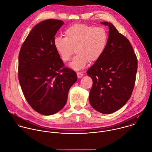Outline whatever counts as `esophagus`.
Instances as JSON below:
<instances>
[{
	"label": "esophagus",
	"mask_w": 152,
	"mask_h": 152,
	"mask_svg": "<svg viewBox=\"0 0 152 152\" xmlns=\"http://www.w3.org/2000/svg\"><path fill=\"white\" fill-rule=\"evenodd\" d=\"M77 77H78V78H81V77H82L83 76V73H82V72H78L77 73Z\"/></svg>",
	"instance_id": "34e87169"
}]
</instances>
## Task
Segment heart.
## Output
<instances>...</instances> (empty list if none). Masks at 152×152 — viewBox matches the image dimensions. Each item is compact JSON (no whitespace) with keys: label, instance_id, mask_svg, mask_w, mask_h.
I'll return each mask as SVG.
<instances>
[{"label":"heart","instance_id":"b5f03b06","mask_svg":"<svg viewBox=\"0 0 152 152\" xmlns=\"http://www.w3.org/2000/svg\"><path fill=\"white\" fill-rule=\"evenodd\" d=\"M64 37H56L54 46L61 59L67 62L75 52L70 66L75 70L83 69L90 62L97 61L104 53L109 35L103 27L75 24L64 31Z\"/></svg>","mask_w":152,"mask_h":152}]
</instances>
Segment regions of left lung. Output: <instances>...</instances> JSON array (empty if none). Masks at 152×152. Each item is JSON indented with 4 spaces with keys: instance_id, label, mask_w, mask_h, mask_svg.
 <instances>
[{
    "instance_id": "8db88e82",
    "label": "left lung",
    "mask_w": 152,
    "mask_h": 152,
    "mask_svg": "<svg viewBox=\"0 0 152 152\" xmlns=\"http://www.w3.org/2000/svg\"><path fill=\"white\" fill-rule=\"evenodd\" d=\"M101 24L109 27V40L102 56L87 71L93 80L89 101L97 111L109 114L119 110L129 99L138 64L128 39L111 23Z\"/></svg>"
}]
</instances>
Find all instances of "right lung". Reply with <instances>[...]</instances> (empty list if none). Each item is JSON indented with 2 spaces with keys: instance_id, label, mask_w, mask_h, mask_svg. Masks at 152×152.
I'll list each match as a JSON object with an SVG mask.
<instances>
[{
  "instance_id": "obj_1",
  "label": "right lung",
  "mask_w": 152,
  "mask_h": 152,
  "mask_svg": "<svg viewBox=\"0 0 152 152\" xmlns=\"http://www.w3.org/2000/svg\"><path fill=\"white\" fill-rule=\"evenodd\" d=\"M50 19L37 24L24 42L18 58V79L27 102L38 113L51 115L65 105L77 77L66 66L54 46L64 24Z\"/></svg>"
}]
</instances>
